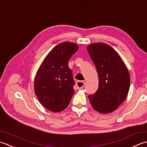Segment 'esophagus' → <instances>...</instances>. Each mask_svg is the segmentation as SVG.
I'll return each mask as SVG.
<instances>
[{"mask_svg": "<svg viewBox=\"0 0 147 147\" xmlns=\"http://www.w3.org/2000/svg\"><path fill=\"white\" fill-rule=\"evenodd\" d=\"M76 86L77 87L78 89H81L84 88V82L82 81V80H79V81H77L76 82Z\"/></svg>", "mask_w": 147, "mask_h": 147, "instance_id": "34e87169", "label": "esophagus"}]
</instances>
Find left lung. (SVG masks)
<instances>
[{
	"mask_svg": "<svg viewBox=\"0 0 147 147\" xmlns=\"http://www.w3.org/2000/svg\"><path fill=\"white\" fill-rule=\"evenodd\" d=\"M99 77V87L89 95L92 107L102 113L117 109L126 98L130 87V76L119 54L109 45L94 43L87 47Z\"/></svg>",
	"mask_w": 147,
	"mask_h": 147,
	"instance_id": "8db88e82",
	"label": "left lung"
}]
</instances>
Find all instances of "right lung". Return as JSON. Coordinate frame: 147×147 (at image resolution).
<instances>
[{"label":"right lung","instance_id":"add662e5","mask_svg":"<svg viewBox=\"0 0 147 147\" xmlns=\"http://www.w3.org/2000/svg\"><path fill=\"white\" fill-rule=\"evenodd\" d=\"M79 49L77 44L62 42L45 58L35 77L34 91L42 105L54 112L65 110L74 93L72 71L68 63Z\"/></svg>","mask_w":147,"mask_h":147}]
</instances>
